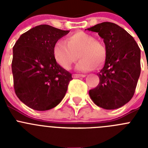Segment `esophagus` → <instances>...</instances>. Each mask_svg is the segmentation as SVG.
<instances>
[{"instance_id":"obj_1","label":"esophagus","mask_w":148,"mask_h":148,"mask_svg":"<svg viewBox=\"0 0 148 148\" xmlns=\"http://www.w3.org/2000/svg\"><path fill=\"white\" fill-rule=\"evenodd\" d=\"M85 75H83V74H73V78H83V77H85Z\"/></svg>"}]
</instances>
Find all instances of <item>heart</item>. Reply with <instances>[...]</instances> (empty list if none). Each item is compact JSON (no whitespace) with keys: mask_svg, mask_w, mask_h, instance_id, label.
<instances>
[{"mask_svg":"<svg viewBox=\"0 0 148 148\" xmlns=\"http://www.w3.org/2000/svg\"><path fill=\"white\" fill-rule=\"evenodd\" d=\"M80 60L75 69L80 72L93 70L95 65L101 66L106 57V47L92 35L84 32H75L66 38V40H59L54 44L53 57L56 62L65 70H69L77 58Z\"/></svg>","mask_w":148,"mask_h":148,"instance_id":"heart-1","label":"heart"}]
</instances>
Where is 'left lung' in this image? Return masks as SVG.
Masks as SVG:
<instances>
[{
  "mask_svg": "<svg viewBox=\"0 0 148 148\" xmlns=\"http://www.w3.org/2000/svg\"><path fill=\"white\" fill-rule=\"evenodd\" d=\"M104 39L106 59L98 73L99 84L89 91L97 106L106 110L119 108L134 95L141 73V52L133 37L121 27L103 22L87 29Z\"/></svg>",
  "mask_w": 148,
  "mask_h": 148,
  "instance_id": "obj_1",
  "label": "left lung"
}]
</instances>
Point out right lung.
<instances>
[{
  "label": "right lung",
  "instance_id": "obj_1",
  "mask_svg": "<svg viewBox=\"0 0 148 148\" xmlns=\"http://www.w3.org/2000/svg\"><path fill=\"white\" fill-rule=\"evenodd\" d=\"M69 32L39 25L22 34L13 47L14 89L18 99L29 108L48 110L64 97L72 74L56 62L53 49L56 41Z\"/></svg>",
  "mask_w": 148,
  "mask_h": 148
}]
</instances>
